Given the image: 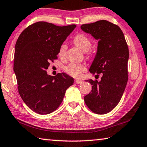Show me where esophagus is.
I'll list each match as a JSON object with an SVG mask.
<instances>
[{
  "label": "esophagus",
  "instance_id": "obj_1",
  "mask_svg": "<svg viewBox=\"0 0 147 147\" xmlns=\"http://www.w3.org/2000/svg\"><path fill=\"white\" fill-rule=\"evenodd\" d=\"M74 82H75L76 84H82L83 82L80 80H74Z\"/></svg>",
  "mask_w": 147,
  "mask_h": 147
}]
</instances>
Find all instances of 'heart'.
<instances>
[{
    "instance_id": "heart-1",
    "label": "heart",
    "mask_w": 147,
    "mask_h": 147,
    "mask_svg": "<svg viewBox=\"0 0 147 147\" xmlns=\"http://www.w3.org/2000/svg\"><path fill=\"white\" fill-rule=\"evenodd\" d=\"M73 42L77 47L84 52L89 51L92 46V40L87 36L82 33L78 34L75 36L73 39ZM67 50V44L65 43L61 44L59 46V51H58V56L61 58L65 57ZM65 69L67 74H69L73 77L80 78L82 76V73L86 70V68L84 65L71 62L65 67Z\"/></svg>"
}]
</instances>
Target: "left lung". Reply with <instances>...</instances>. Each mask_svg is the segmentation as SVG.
Masks as SVG:
<instances>
[{
  "label": "left lung",
  "instance_id": "1",
  "mask_svg": "<svg viewBox=\"0 0 147 147\" xmlns=\"http://www.w3.org/2000/svg\"><path fill=\"white\" fill-rule=\"evenodd\" d=\"M81 29L98 40L97 52L89 71L102 73L99 82L87 80L92 88L84 101L93 113L105 115L118 104L126 86L128 46L120 28L107 20L83 24Z\"/></svg>",
  "mask_w": 147,
  "mask_h": 147
}]
</instances>
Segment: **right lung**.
<instances>
[{"label": "right lung", "instance_id": "obj_1", "mask_svg": "<svg viewBox=\"0 0 147 147\" xmlns=\"http://www.w3.org/2000/svg\"><path fill=\"white\" fill-rule=\"evenodd\" d=\"M76 25L57 26L38 22L23 31L16 44L13 71L18 92L27 106L40 115L59 107L74 79L65 73L48 75L50 63L57 59L59 46Z\"/></svg>", "mask_w": 147, "mask_h": 147}]
</instances>
